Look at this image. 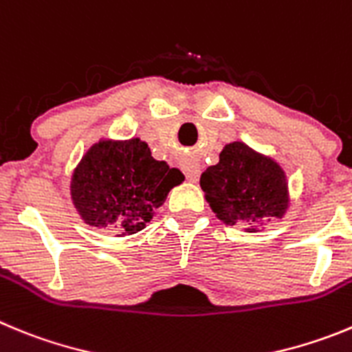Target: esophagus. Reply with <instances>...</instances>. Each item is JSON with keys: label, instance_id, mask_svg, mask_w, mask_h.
Wrapping results in <instances>:
<instances>
[{"label": "esophagus", "instance_id": "1", "mask_svg": "<svg viewBox=\"0 0 352 352\" xmlns=\"http://www.w3.org/2000/svg\"><path fill=\"white\" fill-rule=\"evenodd\" d=\"M182 169L190 182H197L199 176H201V166L197 162H185L182 166Z\"/></svg>", "mask_w": 352, "mask_h": 352}]
</instances>
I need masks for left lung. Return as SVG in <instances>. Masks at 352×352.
I'll list each match as a JSON object with an SVG mask.
<instances>
[{"label":"left lung","instance_id":"1","mask_svg":"<svg viewBox=\"0 0 352 352\" xmlns=\"http://www.w3.org/2000/svg\"><path fill=\"white\" fill-rule=\"evenodd\" d=\"M201 186L212 211L228 225L281 218L288 208L281 167L239 141L227 144L220 162L202 173Z\"/></svg>","mask_w":352,"mask_h":352}]
</instances>
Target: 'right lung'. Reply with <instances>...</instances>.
<instances>
[{
	"instance_id": "obj_1",
	"label": "right lung",
	"mask_w": 352,
	"mask_h": 352,
	"mask_svg": "<svg viewBox=\"0 0 352 352\" xmlns=\"http://www.w3.org/2000/svg\"><path fill=\"white\" fill-rule=\"evenodd\" d=\"M185 176L155 160L146 143L102 141L87 151L71 182V199L87 225L131 235L143 230L155 209Z\"/></svg>"
}]
</instances>
